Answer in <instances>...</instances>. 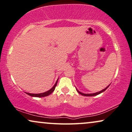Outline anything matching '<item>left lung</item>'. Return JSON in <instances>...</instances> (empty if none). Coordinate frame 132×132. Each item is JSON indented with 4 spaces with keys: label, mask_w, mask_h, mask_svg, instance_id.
Segmentation results:
<instances>
[{
    "label": "left lung",
    "mask_w": 132,
    "mask_h": 132,
    "mask_svg": "<svg viewBox=\"0 0 132 132\" xmlns=\"http://www.w3.org/2000/svg\"><path fill=\"white\" fill-rule=\"evenodd\" d=\"M109 86H110V84H109V85L108 86H107V87H106V88L104 89H103V90H101V91H100V92H96V93H93V94H83V93L80 92V91H78V90H77V89H76V90H77V92H78L81 95L86 96H95V95H97L100 94H101V93L103 92H104V91L106 90V89L108 88V87H109Z\"/></svg>",
    "instance_id": "left-lung-1"
}]
</instances>
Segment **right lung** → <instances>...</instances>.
I'll return each instance as SVG.
<instances>
[{
	"mask_svg": "<svg viewBox=\"0 0 132 132\" xmlns=\"http://www.w3.org/2000/svg\"><path fill=\"white\" fill-rule=\"evenodd\" d=\"M58 80H59V79H57V81L55 82V83L54 85V86L52 87L51 89H50L49 90L46 91V92H43V93H40V94H30V93H28V92H26V94H28V95H29L31 96H33V97H44V96H47L50 95L51 94H52V93L54 92V90H55L56 86H57V84Z\"/></svg>",
	"mask_w": 132,
	"mask_h": 132,
	"instance_id": "1",
	"label": "right lung"
}]
</instances>
